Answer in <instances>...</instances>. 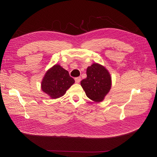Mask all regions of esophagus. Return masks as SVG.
<instances>
[{
	"instance_id": "34e87169",
	"label": "esophagus",
	"mask_w": 157,
	"mask_h": 157,
	"mask_svg": "<svg viewBox=\"0 0 157 157\" xmlns=\"http://www.w3.org/2000/svg\"><path fill=\"white\" fill-rule=\"evenodd\" d=\"M75 80L76 83H79L80 80H81V78H80V77H77V78H75Z\"/></svg>"
}]
</instances>
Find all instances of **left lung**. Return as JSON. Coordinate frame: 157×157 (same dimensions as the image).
I'll return each mask as SVG.
<instances>
[{"mask_svg":"<svg viewBox=\"0 0 157 157\" xmlns=\"http://www.w3.org/2000/svg\"><path fill=\"white\" fill-rule=\"evenodd\" d=\"M86 75L80 82L86 96L95 102L102 101L111 88L110 73L102 65L94 63L88 67Z\"/></svg>","mask_w":157,"mask_h":157,"instance_id":"1","label":"left lung"}]
</instances>
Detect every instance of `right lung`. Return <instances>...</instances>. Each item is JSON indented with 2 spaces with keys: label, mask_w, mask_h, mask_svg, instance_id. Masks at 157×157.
<instances>
[{
  "label": "right lung",
  "mask_w": 157,
  "mask_h": 157,
  "mask_svg": "<svg viewBox=\"0 0 157 157\" xmlns=\"http://www.w3.org/2000/svg\"><path fill=\"white\" fill-rule=\"evenodd\" d=\"M75 83L69 72L58 64L46 71L41 82V89L52 99L59 98Z\"/></svg>",
  "instance_id": "right-lung-1"
}]
</instances>
